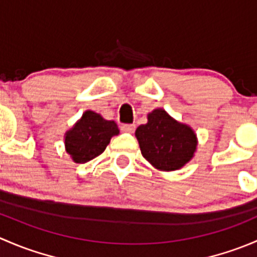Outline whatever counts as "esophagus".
Instances as JSON below:
<instances>
[{
  "label": "esophagus",
  "mask_w": 257,
  "mask_h": 257,
  "mask_svg": "<svg viewBox=\"0 0 257 257\" xmlns=\"http://www.w3.org/2000/svg\"><path fill=\"white\" fill-rule=\"evenodd\" d=\"M121 132H124V133H134V131H136V125L134 124H123V125L120 126Z\"/></svg>",
  "instance_id": "1"
}]
</instances>
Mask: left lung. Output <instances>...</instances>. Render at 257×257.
Instances as JSON below:
<instances>
[{
    "instance_id": "left-lung-1",
    "label": "left lung",
    "mask_w": 257,
    "mask_h": 257,
    "mask_svg": "<svg viewBox=\"0 0 257 257\" xmlns=\"http://www.w3.org/2000/svg\"><path fill=\"white\" fill-rule=\"evenodd\" d=\"M136 137L142 155L157 169H180L193 158L196 137L190 126L178 123L164 109L148 115V123L138 126Z\"/></svg>"
}]
</instances>
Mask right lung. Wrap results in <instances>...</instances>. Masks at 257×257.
I'll use <instances>...</instances> for the list:
<instances>
[{
	"label": "right lung",
	"mask_w": 257,
	"mask_h": 257,
	"mask_svg": "<svg viewBox=\"0 0 257 257\" xmlns=\"http://www.w3.org/2000/svg\"><path fill=\"white\" fill-rule=\"evenodd\" d=\"M119 133L113 120H105L98 113L88 110L66 134V150L76 163H87L102 154L110 138Z\"/></svg>",
	"instance_id": "1"
}]
</instances>
